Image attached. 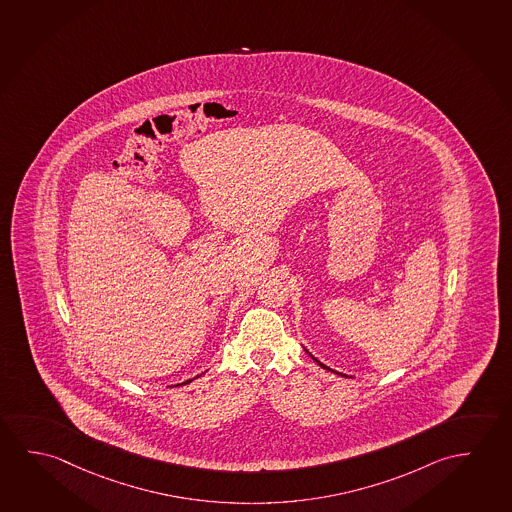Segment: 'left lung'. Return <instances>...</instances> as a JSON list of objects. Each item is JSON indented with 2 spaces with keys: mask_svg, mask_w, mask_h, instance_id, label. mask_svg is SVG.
<instances>
[{
  "mask_svg": "<svg viewBox=\"0 0 512 512\" xmlns=\"http://www.w3.org/2000/svg\"><path fill=\"white\" fill-rule=\"evenodd\" d=\"M309 356H311V354H309ZM311 357H313V356H311ZM313 359H315V357H313ZM315 361H317L318 365L322 366V368H325V370H331V368H327V366L322 365V363H320V361H318V359H315ZM331 372H333V370H331Z\"/></svg>",
  "mask_w": 512,
  "mask_h": 512,
  "instance_id": "left-lung-1",
  "label": "left lung"
}]
</instances>
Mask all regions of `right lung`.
<instances>
[{
  "mask_svg": "<svg viewBox=\"0 0 512 512\" xmlns=\"http://www.w3.org/2000/svg\"><path fill=\"white\" fill-rule=\"evenodd\" d=\"M187 382H192V379H190V381H187ZM187 382H183V384H187Z\"/></svg>",
  "mask_w": 512,
  "mask_h": 512,
  "instance_id": "obj_1",
  "label": "right lung"
}]
</instances>
